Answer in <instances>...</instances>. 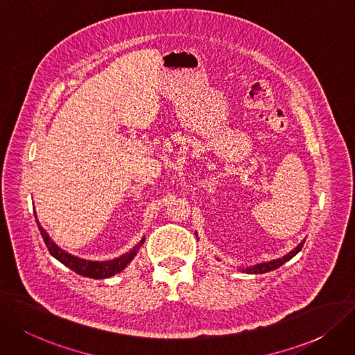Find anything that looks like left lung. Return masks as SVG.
<instances>
[{
  "mask_svg": "<svg viewBox=\"0 0 355 355\" xmlns=\"http://www.w3.org/2000/svg\"><path fill=\"white\" fill-rule=\"evenodd\" d=\"M303 245H304V240L294 250H291L288 254H286V257H282L279 259H274L271 262H263V263H259V265L246 268V269H243V271L248 272V274H265V272H269V271H274V269L279 268L281 265H284L287 261H290L293 257H295V254L302 250Z\"/></svg>",
  "mask_w": 355,
  "mask_h": 355,
  "instance_id": "left-lung-1",
  "label": "left lung"
}]
</instances>
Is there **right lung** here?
Segmentation results:
<instances>
[{
    "label": "right lung",
    "mask_w": 355,
    "mask_h": 355,
    "mask_svg": "<svg viewBox=\"0 0 355 355\" xmlns=\"http://www.w3.org/2000/svg\"><path fill=\"white\" fill-rule=\"evenodd\" d=\"M35 217H36V212H35ZM37 227L40 230L42 237H44V242L49 250V253L52 254L53 258L58 259L60 262H62L65 266H68L71 271L77 272L78 275L83 277H89V278H94V279H102V278H109L112 275H115L118 272H121L122 269L128 265L134 257L137 254L138 248L144 243L143 239L141 240V243L134 248L132 250H130L128 253L122 254V257L116 258V259H112V261H106V262H93V261H86V259H80L77 257H73V254H69L64 250H61L58 246H56L52 240L49 239V236L46 234V232L42 229L39 221H37Z\"/></svg>",
    "instance_id": "obj_1"
}]
</instances>
